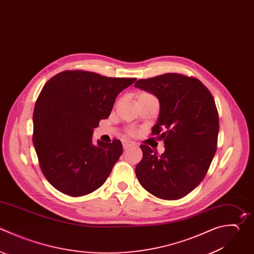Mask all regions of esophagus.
Listing matches in <instances>:
<instances>
[{"label": "esophagus", "mask_w": 254, "mask_h": 254, "mask_svg": "<svg viewBox=\"0 0 254 254\" xmlns=\"http://www.w3.org/2000/svg\"><path fill=\"white\" fill-rule=\"evenodd\" d=\"M122 144H123V148H124V149H128L129 147H131V146L134 145V143H133L132 141H129V140H123V141H122Z\"/></svg>", "instance_id": "obj_1"}]
</instances>
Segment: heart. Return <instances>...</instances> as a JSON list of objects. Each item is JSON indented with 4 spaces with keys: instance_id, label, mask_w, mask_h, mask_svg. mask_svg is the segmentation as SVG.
I'll return each instance as SVG.
<instances>
[{
    "instance_id": "heart-1",
    "label": "heart",
    "mask_w": 254,
    "mask_h": 254,
    "mask_svg": "<svg viewBox=\"0 0 254 254\" xmlns=\"http://www.w3.org/2000/svg\"><path fill=\"white\" fill-rule=\"evenodd\" d=\"M149 96H153V95H151V94L148 93V92H142V93H140L139 98H140V97H149ZM128 131H129V133H134V130L131 129V128H130Z\"/></svg>"
}]
</instances>
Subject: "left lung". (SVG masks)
Masks as SVG:
<instances>
[{
	"label": "left lung",
	"instance_id": "left-lung-1",
	"mask_svg": "<svg viewBox=\"0 0 254 254\" xmlns=\"http://www.w3.org/2000/svg\"><path fill=\"white\" fill-rule=\"evenodd\" d=\"M135 87L159 99L160 114L152 135L165 144L161 155L140 146L143 158L136 176L155 196L182 198L203 180L216 151L219 122L214 99L197 78L180 73L139 79Z\"/></svg>",
	"mask_w": 254,
	"mask_h": 254
}]
</instances>
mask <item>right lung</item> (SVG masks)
<instances>
[{"instance_id":"right-lung-1","label":"right lung","mask_w":254,"mask_h":254,"mask_svg":"<svg viewBox=\"0 0 254 254\" xmlns=\"http://www.w3.org/2000/svg\"><path fill=\"white\" fill-rule=\"evenodd\" d=\"M136 78L65 70L42 89L34 109L33 143L43 174L58 190L88 194L101 187L122 155V143L97 141L93 129L109 117L117 95Z\"/></svg>"}]
</instances>
